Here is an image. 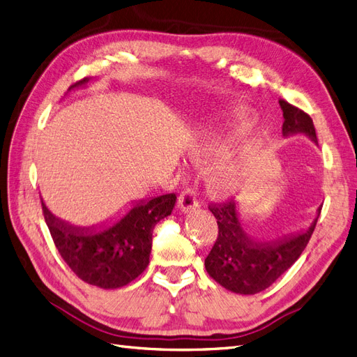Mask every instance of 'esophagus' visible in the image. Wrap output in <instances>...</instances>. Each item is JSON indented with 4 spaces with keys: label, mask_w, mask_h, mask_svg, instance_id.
<instances>
[{
    "label": "esophagus",
    "mask_w": 357,
    "mask_h": 357,
    "mask_svg": "<svg viewBox=\"0 0 357 357\" xmlns=\"http://www.w3.org/2000/svg\"><path fill=\"white\" fill-rule=\"evenodd\" d=\"M178 207L183 211H190L195 207H198V198H197V190L194 188H188L180 194L178 197Z\"/></svg>",
    "instance_id": "1"
}]
</instances>
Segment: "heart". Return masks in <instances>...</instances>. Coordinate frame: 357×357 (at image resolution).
Segmentation results:
<instances>
[{
  "label": "heart",
  "instance_id": "b5f03b06",
  "mask_svg": "<svg viewBox=\"0 0 357 357\" xmlns=\"http://www.w3.org/2000/svg\"><path fill=\"white\" fill-rule=\"evenodd\" d=\"M231 117H233V124L238 130L249 129L255 121L254 115L245 109H238L233 112L231 114ZM238 183H240L238 171L233 167H227V168L218 169L215 174L210 177L208 186L211 190H215L219 195H228L238 186Z\"/></svg>",
  "mask_w": 357,
  "mask_h": 357
}]
</instances>
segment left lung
Returning <instances> with one entry per match:
<instances>
[{
    "label": "left lung",
    "mask_w": 357,
    "mask_h": 357,
    "mask_svg": "<svg viewBox=\"0 0 357 357\" xmlns=\"http://www.w3.org/2000/svg\"><path fill=\"white\" fill-rule=\"evenodd\" d=\"M279 105L284 115L282 133L303 132L317 142L310 114L284 99L279 100ZM208 210L216 218L218 237L204 261L206 271L218 284L240 294H257L284 275L302 255L319 219L317 218L311 228L301 236L279 245H268L254 242L243 233L233 198L210 202Z\"/></svg>",
    "instance_id": "8db88e82"
}]
</instances>
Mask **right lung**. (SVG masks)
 <instances>
[{
    "instance_id": "add662e5",
    "label": "right lung",
    "mask_w": 357,
    "mask_h": 357,
    "mask_svg": "<svg viewBox=\"0 0 357 357\" xmlns=\"http://www.w3.org/2000/svg\"><path fill=\"white\" fill-rule=\"evenodd\" d=\"M86 82V78L72 85ZM176 194H165L147 202L139 201L120 222L98 234L55 219L43 206V216L64 263L84 282L100 288H120L137 279L150 263L153 228L171 215Z\"/></svg>"
}]
</instances>
